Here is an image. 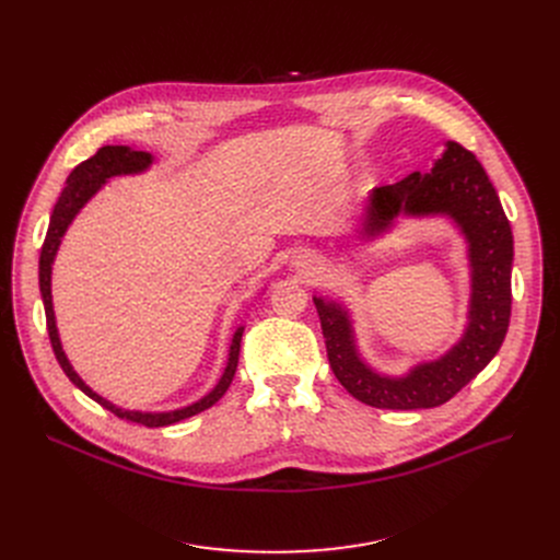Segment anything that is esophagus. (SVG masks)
I'll use <instances>...</instances> for the list:
<instances>
[{
    "label": "esophagus",
    "mask_w": 560,
    "mask_h": 560,
    "mask_svg": "<svg viewBox=\"0 0 560 560\" xmlns=\"http://www.w3.org/2000/svg\"><path fill=\"white\" fill-rule=\"evenodd\" d=\"M292 265H295L298 270H306V272L317 268V262H315V258L311 254H298L295 258H292Z\"/></svg>",
    "instance_id": "34e87169"
}]
</instances>
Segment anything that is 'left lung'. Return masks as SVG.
Here are the masks:
<instances>
[{"mask_svg":"<svg viewBox=\"0 0 560 560\" xmlns=\"http://www.w3.org/2000/svg\"><path fill=\"white\" fill-rule=\"evenodd\" d=\"M447 220L465 243L469 300L458 340L431 361L401 374L372 368L357 338V322L342 298L313 295L327 357L345 390L374 408L416 410L450 401L499 351L511 317L513 231L483 165L454 140L431 172H413L393 186L368 192L354 238L372 245L395 231L397 220Z\"/></svg>","mask_w":560,"mask_h":560,"instance_id":"8db88e82","label":"left lung"}]
</instances>
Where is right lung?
Segmentation results:
<instances>
[{
  "label": "right lung",
  "instance_id": "1",
  "mask_svg": "<svg viewBox=\"0 0 560 560\" xmlns=\"http://www.w3.org/2000/svg\"><path fill=\"white\" fill-rule=\"evenodd\" d=\"M154 165V156L150 152H140L133 150L129 144H106L102 150L93 156L83 161L81 165H77L68 182L66 188L58 197L51 218H49V229L45 235V245L40 249V262H38V283H40V298H43V306H45V317H47V331H49V340L54 347V354L58 365L63 368V372L68 374V378L72 384L83 393L91 397L93 401H97L100 406H104L110 413H115L117 418L129 420V422H138L144 427H170L182 422L186 418H192L201 410L211 408L215 401H220V397L226 393V388L231 386L235 368H238V357H241V340H243V331L245 327L241 325L238 329L233 331L231 336V345H229V357H226V365L222 376L218 378V384L206 393L203 397H199L197 401L182 406V408H170V410H136V408H122L113 404L110 399L102 397L100 393H95L85 381L79 376V372L72 368L61 336H58V327H56V313H54V300H51V268L54 260L58 254V247L63 243V235L68 233L70 224L77 220V215L85 209V203L91 201L113 176H133V174H144ZM265 285L260 288L258 295H262Z\"/></svg>",
  "mask_w": 560,
  "mask_h": 560
}]
</instances>
